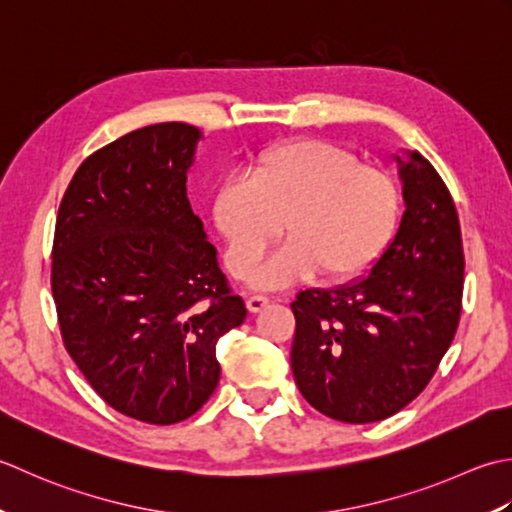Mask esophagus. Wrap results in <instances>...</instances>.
I'll return each instance as SVG.
<instances>
[{
  "label": "esophagus",
  "instance_id": "1",
  "mask_svg": "<svg viewBox=\"0 0 512 512\" xmlns=\"http://www.w3.org/2000/svg\"><path fill=\"white\" fill-rule=\"evenodd\" d=\"M267 305H269L267 296H249L247 298V309L252 311V314H258V311H263Z\"/></svg>",
  "mask_w": 512,
  "mask_h": 512
}]
</instances>
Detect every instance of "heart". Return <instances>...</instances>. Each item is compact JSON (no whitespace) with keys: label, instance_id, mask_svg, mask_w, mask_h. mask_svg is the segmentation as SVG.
Returning <instances> with one entry per match:
<instances>
[{"label":"heart","instance_id":"obj_1","mask_svg":"<svg viewBox=\"0 0 512 512\" xmlns=\"http://www.w3.org/2000/svg\"><path fill=\"white\" fill-rule=\"evenodd\" d=\"M400 190L380 165L325 139H298L260 152L245 179L225 181L214 196V223L225 260L247 278L280 236L291 241L254 278L283 287L320 269L351 278L389 247L400 221Z\"/></svg>","mask_w":512,"mask_h":512}]
</instances>
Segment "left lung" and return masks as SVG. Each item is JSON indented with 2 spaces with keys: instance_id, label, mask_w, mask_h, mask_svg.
I'll list each match as a JSON object with an SVG mask.
<instances>
[{
  "instance_id": "left-lung-1",
  "label": "left lung",
  "mask_w": 512,
  "mask_h": 512,
  "mask_svg": "<svg viewBox=\"0 0 512 512\" xmlns=\"http://www.w3.org/2000/svg\"><path fill=\"white\" fill-rule=\"evenodd\" d=\"M404 154H395L402 221L369 274L305 289L291 302L296 384L316 411L338 422H380L413 402L460 322V218L433 165L417 150Z\"/></svg>"
}]
</instances>
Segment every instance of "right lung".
Segmentation results:
<instances>
[{
    "label": "right lung",
    "mask_w": 512,
    "mask_h": 512,
    "mask_svg": "<svg viewBox=\"0 0 512 512\" xmlns=\"http://www.w3.org/2000/svg\"><path fill=\"white\" fill-rule=\"evenodd\" d=\"M201 130L156 123L90 154L61 198L52 298L70 358L114 411L187 420L210 400L218 338L243 325L187 201Z\"/></svg>",
    "instance_id": "add662e5"
}]
</instances>
